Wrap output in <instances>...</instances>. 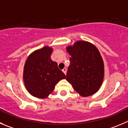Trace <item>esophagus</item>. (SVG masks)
Returning a JSON list of instances; mask_svg holds the SVG:
<instances>
[{
	"instance_id": "esophagus-1",
	"label": "esophagus",
	"mask_w": 128,
	"mask_h": 128,
	"mask_svg": "<svg viewBox=\"0 0 128 128\" xmlns=\"http://www.w3.org/2000/svg\"><path fill=\"white\" fill-rule=\"evenodd\" d=\"M62 71H63V72L64 73V74H65V75H66V71H67V70H66V68H63V70H62Z\"/></svg>"
}]
</instances>
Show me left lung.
I'll list each match as a JSON object with an SVG mask.
<instances>
[{
  "mask_svg": "<svg viewBox=\"0 0 128 128\" xmlns=\"http://www.w3.org/2000/svg\"><path fill=\"white\" fill-rule=\"evenodd\" d=\"M71 55L66 80L81 96L87 97L98 91L104 79L102 58L90 42L78 41L66 48Z\"/></svg>",
  "mask_w": 128,
  "mask_h": 128,
  "instance_id": "1",
  "label": "left lung"
}]
</instances>
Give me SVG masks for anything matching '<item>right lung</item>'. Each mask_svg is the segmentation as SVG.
<instances>
[{
	"mask_svg": "<svg viewBox=\"0 0 128 128\" xmlns=\"http://www.w3.org/2000/svg\"><path fill=\"white\" fill-rule=\"evenodd\" d=\"M53 49L45 46L31 53L24 68V84L32 96L46 98L60 80L66 78L58 68V63L51 59Z\"/></svg>",
	"mask_w": 128,
	"mask_h": 128,
	"instance_id": "obj_1",
	"label": "right lung"
}]
</instances>
